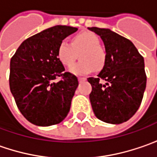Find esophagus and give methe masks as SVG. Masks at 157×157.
I'll return each instance as SVG.
<instances>
[{
    "mask_svg": "<svg viewBox=\"0 0 157 157\" xmlns=\"http://www.w3.org/2000/svg\"><path fill=\"white\" fill-rule=\"evenodd\" d=\"M85 80H86L85 77H78L79 82H82V81H85Z\"/></svg>",
    "mask_w": 157,
    "mask_h": 157,
    "instance_id": "obj_1",
    "label": "esophagus"
}]
</instances>
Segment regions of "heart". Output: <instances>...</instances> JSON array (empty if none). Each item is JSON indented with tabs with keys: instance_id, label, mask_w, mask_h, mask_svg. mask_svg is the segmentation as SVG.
Returning a JSON list of instances; mask_svg holds the SVG:
<instances>
[{
	"instance_id": "heart-1",
	"label": "heart",
	"mask_w": 157,
	"mask_h": 157,
	"mask_svg": "<svg viewBox=\"0 0 157 157\" xmlns=\"http://www.w3.org/2000/svg\"><path fill=\"white\" fill-rule=\"evenodd\" d=\"M99 46L100 42L96 34L90 32L80 33L72 39V43L66 40L60 42L57 56L66 67L71 66L79 56L82 60L73 65L69 72L76 75H87L93 70L99 71L105 66L106 54Z\"/></svg>"
}]
</instances>
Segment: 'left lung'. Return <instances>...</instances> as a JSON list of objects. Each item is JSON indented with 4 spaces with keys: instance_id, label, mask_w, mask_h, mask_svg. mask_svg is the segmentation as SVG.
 <instances>
[{
    "instance_id": "1",
    "label": "left lung",
    "mask_w": 157,
    "mask_h": 157,
    "mask_svg": "<svg viewBox=\"0 0 157 157\" xmlns=\"http://www.w3.org/2000/svg\"><path fill=\"white\" fill-rule=\"evenodd\" d=\"M100 36L106 62L96 78L88 82L92 90L90 100L98 119L112 124L128 121L142 101L147 83L144 59L130 40L110 29L88 27ZM100 79L106 81L105 85Z\"/></svg>"
}]
</instances>
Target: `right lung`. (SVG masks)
Segmentation results:
<instances>
[{
	"instance_id": "add662e5",
	"label": "right lung",
	"mask_w": 157,
	"mask_h": 157,
	"mask_svg": "<svg viewBox=\"0 0 157 157\" xmlns=\"http://www.w3.org/2000/svg\"><path fill=\"white\" fill-rule=\"evenodd\" d=\"M78 30L55 25L25 40L10 59V88L24 117L38 126L62 122L68 114L78 80L65 72L57 51L66 37ZM59 77L61 80L55 82Z\"/></svg>"
}]
</instances>
